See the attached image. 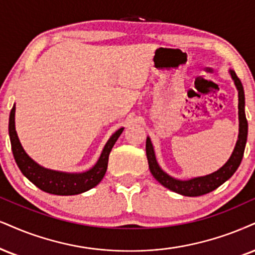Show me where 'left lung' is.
<instances>
[{"instance_id":"1","label":"left lung","mask_w":255,"mask_h":255,"mask_svg":"<svg viewBox=\"0 0 255 255\" xmlns=\"http://www.w3.org/2000/svg\"><path fill=\"white\" fill-rule=\"evenodd\" d=\"M231 75L233 78L234 83L237 85V89L239 91V139L231 158L218 171L213 172L210 175L196 177L188 181H180L176 180V178H172L171 176L166 175L159 168V165L157 164L151 140H150L149 137L146 138V158L147 163H149L150 171H151L153 177L162 185L168 188V189L175 191L177 194L184 195V196H201V195L208 194L210 191L215 190L222 183H225L228 178L232 177V175L237 171L239 165H240L241 159H243L244 156L245 146H246L247 142L248 124L246 115H245V93L243 84H241L240 79H239L234 71H231Z\"/></svg>"}]
</instances>
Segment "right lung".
<instances>
[{
    "mask_svg": "<svg viewBox=\"0 0 255 255\" xmlns=\"http://www.w3.org/2000/svg\"><path fill=\"white\" fill-rule=\"evenodd\" d=\"M122 132L123 128L112 134L109 142L104 146L99 161L91 170L83 174H66V172L53 171L42 168L24 152L15 130V105L12 106L9 116V137H10L12 155L21 172L39 189L49 194L62 195V196L84 193L96 187L103 180L108 169L109 155Z\"/></svg>",
    "mask_w": 255,
    "mask_h": 255,
    "instance_id": "1",
    "label": "right lung"
}]
</instances>
